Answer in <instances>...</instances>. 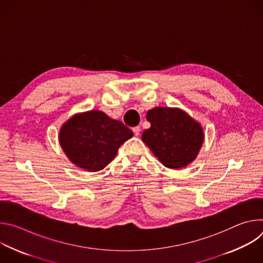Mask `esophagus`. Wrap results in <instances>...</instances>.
Instances as JSON below:
<instances>
[{"label":"esophagus","mask_w":263,"mask_h":263,"mask_svg":"<svg viewBox=\"0 0 263 263\" xmlns=\"http://www.w3.org/2000/svg\"><path fill=\"white\" fill-rule=\"evenodd\" d=\"M133 133L135 136H138L140 134V128L139 127H134L133 128Z\"/></svg>","instance_id":"1"}]
</instances>
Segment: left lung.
<instances>
[{
    "label": "left lung",
    "instance_id": "8db88e82",
    "mask_svg": "<svg viewBox=\"0 0 263 263\" xmlns=\"http://www.w3.org/2000/svg\"><path fill=\"white\" fill-rule=\"evenodd\" d=\"M145 118L151 127L143 131L141 139L165 167L182 168L197 158L205 135L201 124L187 112L154 107Z\"/></svg>",
    "mask_w": 263,
    "mask_h": 263
}]
</instances>
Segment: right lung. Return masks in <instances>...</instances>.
<instances>
[{
    "label": "right lung",
    "instance_id": "right-lung-1",
    "mask_svg": "<svg viewBox=\"0 0 263 263\" xmlns=\"http://www.w3.org/2000/svg\"><path fill=\"white\" fill-rule=\"evenodd\" d=\"M133 136L121 121L100 110L73 115L59 130V143L68 160L88 172L106 167L118 154L119 147Z\"/></svg>",
    "mask_w": 263,
    "mask_h": 263
}]
</instances>
